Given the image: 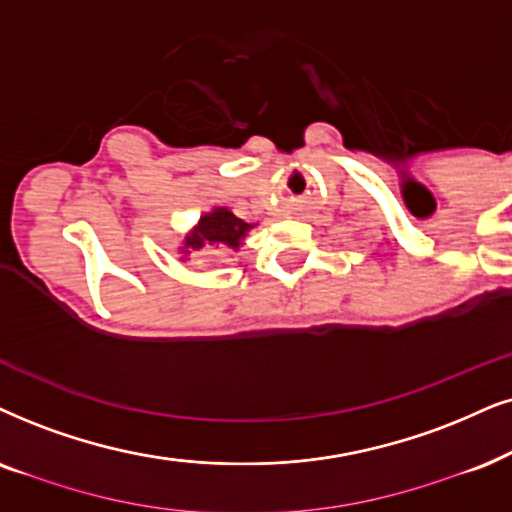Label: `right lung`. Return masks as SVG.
I'll list each match as a JSON object with an SVG mask.
<instances>
[{
	"label": "right lung",
	"instance_id": "1",
	"mask_svg": "<svg viewBox=\"0 0 512 512\" xmlns=\"http://www.w3.org/2000/svg\"><path fill=\"white\" fill-rule=\"evenodd\" d=\"M255 224L243 222L238 219L229 208H215L208 215L198 219V224L193 226V231L184 238L181 252L189 255L203 248V245H229V248L238 250L241 248L243 238Z\"/></svg>",
	"mask_w": 512,
	"mask_h": 512
}]
</instances>
